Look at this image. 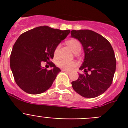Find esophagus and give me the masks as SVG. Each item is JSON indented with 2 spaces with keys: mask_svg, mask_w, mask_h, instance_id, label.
<instances>
[{
  "mask_svg": "<svg viewBox=\"0 0 128 128\" xmlns=\"http://www.w3.org/2000/svg\"><path fill=\"white\" fill-rule=\"evenodd\" d=\"M63 72H66V73H69L70 71L68 70H66V69H63Z\"/></svg>",
  "mask_w": 128,
  "mask_h": 128,
  "instance_id": "esophagus-1",
  "label": "esophagus"
}]
</instances>
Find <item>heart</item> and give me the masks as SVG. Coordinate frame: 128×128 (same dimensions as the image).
I'll return each mask as SVG.
<instances>
[{
	"mask_svg": "<svg viewBox=\"0 0 128 128\" xmlns=\"http://www.w3.org/2000/svg\"><path fill=\"white\" fill-rule=\"evenodd\" d=\"M66 44H67L68 47L71 48V50L72 51L75 52L78 51V50H80L81 48V44L78 40L76 39H70L69 40H68L66 42ZM59 48L60 46H57L54 50V54L56 55L58 52ZM58 66L60 68H62L63 69H70L72 68H74L76 66V63L75 62H72V61H66V60H62L59 61L58 63Z\"/></svg>",
	"mask_w": 128,
	"mask_h": 128,
	"instance_id": "1",
	"label": "heart"
}]
</instances>
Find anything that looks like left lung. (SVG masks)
<instances>
[{
	"instance_id": "1",
	"label": "left lung",
	"mask_w": 128,
	"mask_h": 128,
	"mask_svg": "<svg viewBox=\"0 0 128 128\" xmlns=\"http://www.w3.org/2000/svg\"><path fill=\"white\" fill-rule=\"evenodd\" d=\"M71 37L80 42L84 53V62L72 86L77 93L86 98H96L108 90L112 83L116 60L110 43L102 36L88 29L72 30ZM90 72V73H88Z\"/></svg>"
}]
</instances>
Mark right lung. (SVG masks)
I'll list each match as a JSON object with an SVG mask.
<instances>
[{
    "instance_id": "obj_1",
    "label": "right lung",
    "mask_w": 128,
    "mask_h": 128,
    "mask_svg": "<svg viewBox=\"0 0 128 128\" xmlns=\"http://www.w3.org/2000/svg\"><path fill=\"white\" fill-rule=\"evenodd\" d=\"M70 32L40 26L18 37L11 53L10 67L16 83L22 90L39 94L51 86L61 70L49 62L54 57L56 47ZM44 61L52 66L51 70L48 71L41 66Z\"/></svg>"
}]
</instances>
